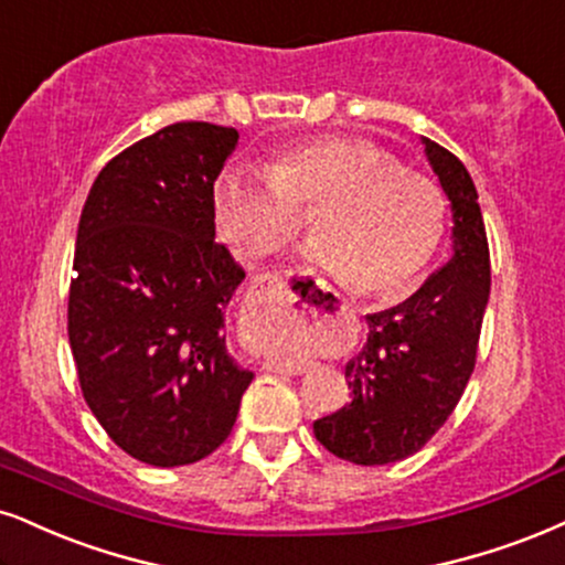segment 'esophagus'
Instances as JSON below:
<instances>
[{
  "label": "esophagus",
  "mask_w": 565,
  "mask_h": 565,
  "mask_svg": "<svg viewBox=\"0 0 565 565\" xmlns=\"http://www.w3.org/2000/svg\"><path fill=\"white\" fill-rule=\"evenodd\" d=\"M285 290H288V282H285L282 275H259L250 280L248 288V301L254 306V311H269L271 306L280 301ZM294 317L306 327H315L322 322L324 309H319L317 301H303L301 309L294 311ZM269 372H285V374H301L303 366H290V364H277V361H267L264 364Z\"/></svg>",
  "instance_id": "esophagus-1"
}]
</instances>
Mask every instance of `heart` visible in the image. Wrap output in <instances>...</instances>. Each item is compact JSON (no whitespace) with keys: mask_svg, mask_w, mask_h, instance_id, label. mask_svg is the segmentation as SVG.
<instances>
[{"mask_svg":"<svg viewBox=\"0 0 565 565\" xmlns=\"http://www.w3.org/2000/svg\"><path fill=\"white\" fill-rule=\"evenodd\" d=\"M315 214L309 259L356 294H393L431 262L448 201L419 172L356 138H311L277 151L267 175L227 172L214 188V217L235 254L259 262Z\"/></svg>","mask_w":565,"mask_h":565,"instance_id":"obj_1","label":"heart"}]
</instances>
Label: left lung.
<instances>
[{
    "mask_svg": "<svg viewBox=\"0 0 565 565\" xmlns=\"http://www.w3.org/2000/svg\"><path fill=\"white\" fill-rule=\"evenodd\" d=\"M452 209V259L393 309L369 315V338L345 364L353 398L315 422L332 456L385 466L414 456L448 422L477 364L490 298V248L477 188L461 159L424 138Z\"/></svg>",
    "mask_w": 565,
    "mask_h": 565,
    "instance_id": "obj_1",
    "label": "left lung"
}]
</instances>
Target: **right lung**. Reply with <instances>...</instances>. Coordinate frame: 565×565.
<instances>
[{
	"label": "right lung",
	"instance_id": "1",
	"mask_svg": "<svg viewBox=\"0 0 565 565\" xmlns=\"http://www.w3.org/2000/svg\"><path fill=\"white\" fill-rule=\"evenodd\" d=\"M238 130L175 122L109 159L75 243L67 335L90 414L151 466L196 463L254 380L227 353L243 269L214 241V180Z\"/></svg>",
	"mask_w": 565,
	"mask_h": 565
}]
</instances>
